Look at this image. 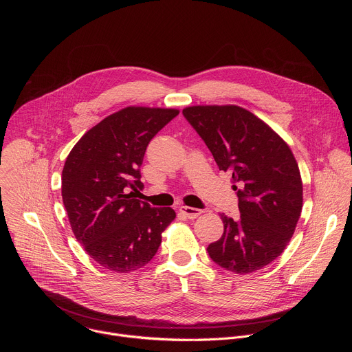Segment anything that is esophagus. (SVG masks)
Here are the masks:
<instances>
[{
	"mask_svg": "<svg viewBox=\"0 0 352 352\" xmlns=\"http://www.w3.org/2000/svg\"><path fill=\"white\" fill-rule=\"evenodd\" d=\"M179 213L184 214L186 219L193 220V219H196L197 216L202 214V210H200V209H195V208H189V206H181V208H179Z\"/></svg>",
	"mask_w": 352,
	"mask_h": 352,
	"instance_id": "1",
	"label": "esophagus"
}]
</instances>
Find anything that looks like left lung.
<instances>
[{
    "instance_id": "1",
    "label": "left lung",
    "mask_w": 352,
    "mask_h": 352,
    "mask_svg": "<svg viewBox=\"0 0 352 352\" xmlns=\"http://www.w3.org/2000/svg\"><path fill=\"white\" fill-rule=\"evenodd\" d=\"M228 171L239 217L220 214L224 232L208 246L223 269L248 274L272 263L288 245L302 210V179L287 142L265 121L234 106H190L182 110Z\"/></svg>"
}]
</instances>
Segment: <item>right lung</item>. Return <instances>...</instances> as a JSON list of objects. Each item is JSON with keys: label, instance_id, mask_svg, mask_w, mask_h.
Listing matches in <instances>:
<instances>
[{"label": "right lung", "instance_id": "right-lung-1", "mask_svg": "<svg viewBox=\"0 0 352 352\" xmlns=\"http://www.w3.org/2000/svg\"><path fill=\"white\" fill-rule=\"evenodd\" d=\"M179 110L129 106L100 121L72 147L63 202L75 238L100 266L131 273L147 265L175 219L171 208L135 199L148 142Z\"/></svg>", "mask_w": 352, "mask_h": 352}]
</instances>
